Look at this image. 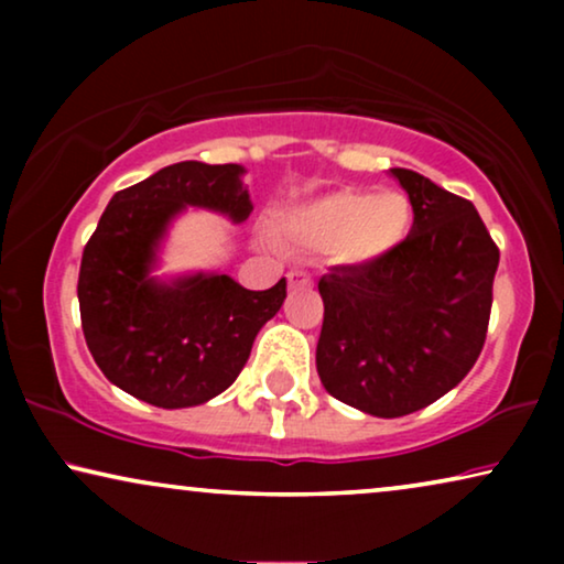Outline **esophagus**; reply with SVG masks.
<instances>
[{"mask_svg": "<svg viewBox=\"0 0 564 564\" xmlns=\"http://www.w3.org/2000/svg\"><path fill=\"white\" fill-rule=\"evenodd\" d=\"M288 284L290 288H305V284H311V274L303 272V269H292V272H288Z\"/></svg>", "mask_w": 564, "mask_h": 564, "instance_id": "obj_1", "label": "esophagus"}]
</instances>
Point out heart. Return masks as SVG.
<instances>
[{
    "label": "heart",
    "instance_id": "1",
    "mask_svg": "<svg viewBox=\"0 0 564 564\" xmlns=\"http://www.w3.org/2000/svg\"><path fill=\"white\" fill-rule=\"evenodd\" d=\"M413 207L403 192L346 187L284 213L276 230L305 249H328L338 264H375L405 241ZM276 246L274 238H267Z\"/></svg>",
    "mask_w": 564,
    "mask_h": 564
}]
</instances>
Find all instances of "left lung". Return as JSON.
<instances>
[{"label":"left lung","instance_id":"left-lung-1","mask_svg":"<svg viewBox=\"0 0 564 564\" xmlns=\"http://www.w3.org/2000/svg\"><path fill=\"white\" fill-rule=\"evenodd\" d=\"M413 226L388 257L321 276V382L377 419L421 411L465 380L488 334L500 251L475 205L411 169H390Z\"/></svg>","mask_w":564,"mask_h":564}]
</instances>
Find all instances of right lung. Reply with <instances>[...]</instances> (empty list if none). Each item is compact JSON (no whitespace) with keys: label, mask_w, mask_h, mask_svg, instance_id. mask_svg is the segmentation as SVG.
<instances>
[{"label":"right lung","mask_w":564,"mask_h":564,"mask_svg":"<svg viewBox=\"0 0 564 564\" xmlns=\"http://www.w3.org/2000/svg\"><path fill=\"white\" fill-rule=\"evenodd\" d=\"M243 166L180 161L115 192L84 246L79 311L97 367L128 395L156 408H192L236 382L253 338L274 318L284 276L246 290L228 274L151 276L169 223L184 207H205L241 223L251 215Z\"/></svg>","instance_id":"right-lung-1"}]
</instances>
